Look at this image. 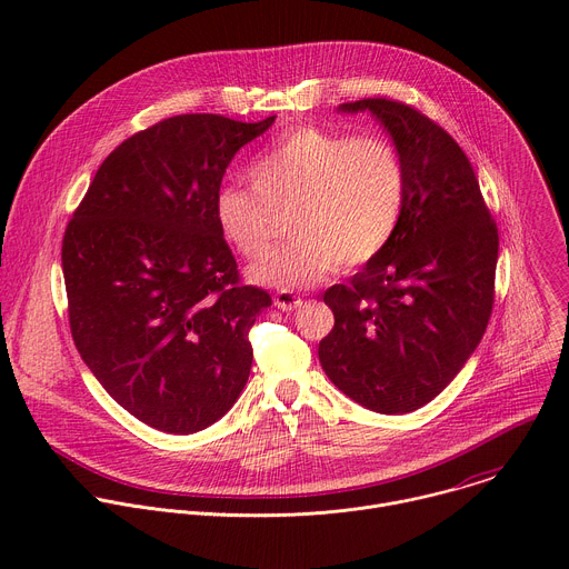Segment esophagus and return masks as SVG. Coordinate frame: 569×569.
I'll list each match as a JSON object with an SVG mask.
<instances>
[{
  "label": "esophagus",
  "instance_id": "esophagus-1",
  "mask_svg": "<svg viewBox=\"0 0 569 569\" xmlns=\"http://www.w3.org/2000/svg\"><path fill=\"white\" fill-rule=\"evenodd\" d=\"M301 303H303V299L297 297V295H292V292L281 290V292L274 295V306H277L279 310H283V312H292V310L301 308Z\"/></svg>",
  "mask_w": 569,
  "mask_h": 569
}]
</instances>
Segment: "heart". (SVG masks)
Segmentation results:
<instances>
[{
  "mask_svg": "<svg viewBox=\"0 0 569 569\" xmlns=\"http://www.w3.org/2000/svg\"><path fill=\"white\" fill-rule=\"evenodd\" d=\"M252 189L227 184L213 202L216 227L240 257L261 254L288 211L283 248L248 268L263 288L301 290L336 266L373 261L391 240L405 193L396 148L380 137L303 126L274 141L250 169Z\"/></svg>",
  "mask_w": 569,
  "mask_h": 569,
  "instance_id": "obj_1",
  "label": "heart"
}]
</instances>
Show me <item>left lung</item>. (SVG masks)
I'll use <instances>...</instances> for the list:
<instances>
[{
	"label": "left lung",
	"instance_id": "left-lung-1",
	"mask_svg": "<svg viewBox=\"0 0 569 569\" xmlns=\"http://www.w3.org/2000/svg\"><path fill=\"white\" fill-rule=\"evenodd\" d=\"M400 157L405 193L387 248L323 301L336 315L319 342L331 382L378 415H408L461 371L493 310L498 227L466 152L419 110L362 99Z\"/></svg>",
	"mask_w": 569,
	"mask_h": 569
}]
</instances>
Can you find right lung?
<instances>
[{
  "label": "right lung",
  "mask_w": 569,
  "mask_h": 569,
  "mask_svg": "<svg viewBox=\"0 0 569 569\" xmlns=\"http://www.w3.org/2000/svg\"><path fill=\"white\" fill-rule=\"evenodd\" d=\"M274 123L180 114L117 146L62 238L76 349L141 423L193 435L222 419L252 369L270 295L238 283L213 202L233 154Z\"/></svg>",
  "instance_id": "obj_1"
}]
</instances>
